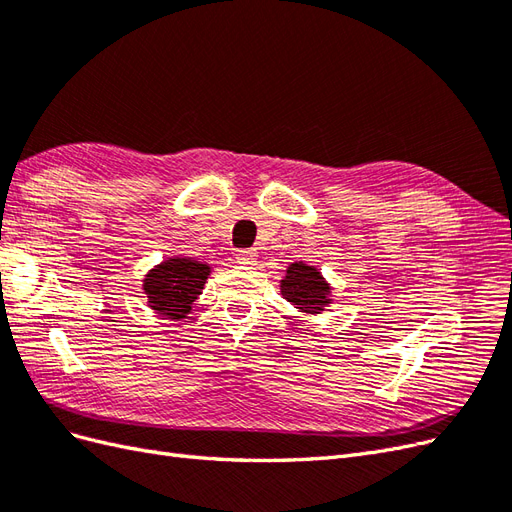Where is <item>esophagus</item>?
Returning <instances> with one entry per match:
<instances>
[{
	"label": "esophagus",
	"instance_id": "obj_1",
	"mask_svg": "<svg viewBox=\"0 0 512 512\" xmlns=\"http://www.w3.org/2000/svg\"><path fill=\"white\" fill-rule=\"evenodd\" d=\"M235 260L241 262V265H254V262L258 260V254L254 250H239L235 254Z\"/></svg>",
	"mask_w": 512,
	"mask_h": 512
}]
</instances>
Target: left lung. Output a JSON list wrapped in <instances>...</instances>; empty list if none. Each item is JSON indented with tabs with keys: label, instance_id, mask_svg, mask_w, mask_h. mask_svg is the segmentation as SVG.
<instances>
[{
	"label": "left lung",
	"instance_id": "left-lung-1",
	"mask_svg": "<svg viewBox=\"0 0 512 512\" xmlns=\"http://www.w3.org/2000/svg\"><path fill=\"white\" fill-rule=\"evenodd\" d=\"M282 297L303 316H318L324 307L333 303V288L324 280L320 269L305 265V262H292L286 275L280 280Z\"/></svg>",
	"mask_w": 512,
	"mask_h": 512
}]
</instances>
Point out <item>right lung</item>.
I'll return each instance as SVG.
<instances>
[{"instance_id":"right-lung-1","label":"right lung","mask_w":512,"mask_h":512,"mask_svg":"<svg viewBox=\"0 0 512 512\" xmlns=\"http://www.w3.org/2000/svg\"><path fill=\"white\" fill-rule=\"evenodd\" d=\"M211 267L188 256H168L143 277V294L153 314L170 320L188 318L194 301L203 294Z\"/></svg>"}]
</instances>
